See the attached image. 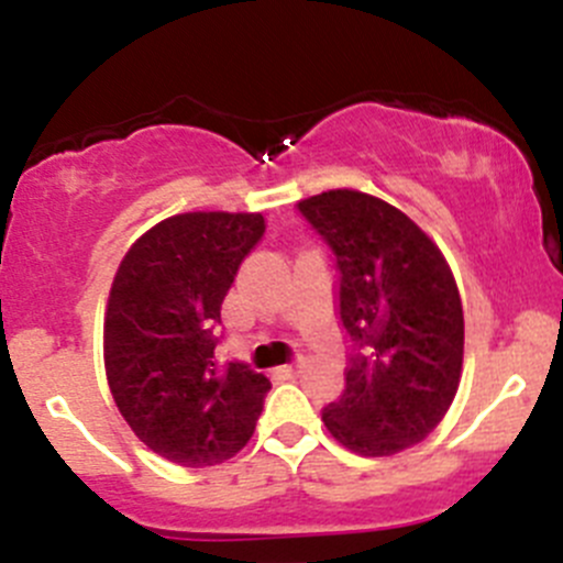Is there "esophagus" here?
<instances>
[{
	"label": "esophagus",
	"mask_w": 563,
	"mask_h": 563,
	"mask_svg": "<svg viewBox=\"0 0 563 563\" xmlns=\"http://www.w3.org/2000/svg\"><path fill=\"white\" fill-rule=\"evenodd\" d=\"M297 362H288V365H283L280 367V373H283V376H286V378H294V376H297Z\"/></svg>",
	"instance_id": "obj_1"
}]
</instances>
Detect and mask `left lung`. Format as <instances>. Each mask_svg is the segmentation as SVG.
<instances>
[{
    "label": "left lung",
    "instance_id": "1",
    "mask_svg": "<svg viewBox=\"0 0 563 563\" xmlns=\"http://www.w3.org/2000/svg\"><path fill=\"white\" fill-rule=\"evenodd\" d=\"M332 258L349 334L345 389L329 433L367 457L419 444L444 419L463 371V305L435 242L391 203L329 190L297 203Z\"/></svg>",
    "mask_w": 563,
    "mask_h": 563
}]
</instances>
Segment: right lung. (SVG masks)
Returning <instances> with one entry per match:
<instances>
[{"label":"right lung","mask_w":563,"mask_h":563,"mask_svg":"<svg viewBox=\"0 0 563 563\" xmlns=\"http://www.w3.org/2000/svg\"><path fill=\"white\" fill-rule=\"evenodd\" d=\"M264 231L261 214H174L133 242L111 283L108 387L133 433L172 463L234 457L272 389L242 360L214 356L220 305Z\"/></svg>","instance_id":"obj_1"}]
</instances>
